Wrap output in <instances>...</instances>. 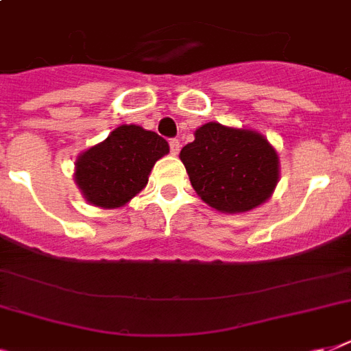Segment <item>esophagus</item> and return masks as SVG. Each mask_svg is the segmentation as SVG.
<instances>
[{"instance_id": "34e87169", "label": "esophagus", "mask_w": 351, "mask_h": 351, "mask_svg": "<svg viewBox=\"0 0 351 351\" xmlns=\"http://www.w3.org/2000/svg\"><path fill=\"white\" fill-rule=\"evenodd\" d=\"M169 149H171V154H178V153H180V142H178L176 138H171Z\"/></svg>"}]
</instances>
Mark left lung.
<instances>
[{
  "instance_id": "1",
  "label": "left lung",
  "mask_w": 351,
  "mask_h": 351,
  "mask_svg": "<svg viewBox=\"0 0 351 351\" xmlns=\"http://www.w3.org/2000/svg\"><path fill=\"white\" fill-rule=\"evenodd\" d=\"M193 189L222 213H244L266 202L278 180L275 149L262 134L209 121L180 151Z\"/></svg>"
}]
</instances>
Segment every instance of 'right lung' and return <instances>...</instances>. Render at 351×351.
<instances>
[{
    "instance_id": "add662e5",
    "label": "right lung",
    "mask_w": 351,
    "mask_h": 351,
    "mask_svg": "<svg viewBox=\"0 0 351 351\" xmlns=\"http://www.w3.org/2000/svg\"><path fill=\"white\" fill-rule=\"evenodd\" d=\"M169 153L156 132L138 125H120L106 142L85 151L76 162V182L87 202L120 208L147 184L154 162Z\"/></svg>"
}]
</instances>
